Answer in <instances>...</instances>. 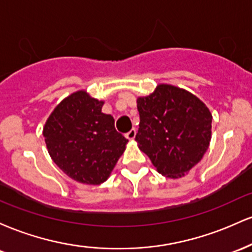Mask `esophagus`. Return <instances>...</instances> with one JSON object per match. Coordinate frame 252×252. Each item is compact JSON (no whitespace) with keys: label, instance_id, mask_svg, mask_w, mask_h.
Listing matches in <instances>:
<instances>
[{"label":"esophagus","instance_id":"1","mask_svg":"<svg viewBox=\"0 0 252 252\" xmlns=\"http://www.w3.org/2000/svg\"><path fill=\"white\" fill-rule=\"evenodd\" d=\"M135 136H136V130L135 129H131L130 131H128L126 134V137L128 138V140H134Z\"/></svg>","mask_w":252,"mask_h":252}]
</instances>
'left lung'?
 Masks as SVG:
<instances>
[{
    "label": "left lung",
    "instance_id": "8db88e82",
    "mask_svg": "<svg viewBox=\"0 0 252 252\" xmlns=\"http://www.w3.org/2000/svg\"><path fill=\"white\" fill-rule=\"evenodd\" d=\"M137 110L135 140L160 174L181 178L201 160L210 146L212 115L199 98L162 84L138 98Z\"/></svg>",
    "mask_w": 252,
    "mask_h": 252
}]
</instances>
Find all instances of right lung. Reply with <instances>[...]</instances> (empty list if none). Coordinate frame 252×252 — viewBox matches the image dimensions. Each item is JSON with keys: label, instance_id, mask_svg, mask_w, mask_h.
Here are the masks:
<instances>
[{"label": "right lung", "instance_id": "right-lung-1", "mask_svg": "<svg viewBox=\"0 0 252 252\" xmlns=\"http://www.w3.org/2000/svg\"><path fill=\"white\" fill-rule=\"evenodd\" d=\"M102 106L103 102L85 91L74 92L54 109L43 128L52 160L82 184L105 181L128 142L115 129L114 117L103 114Z\"/></svg>", "mask_w": 252, "mask_h": 252}]
</instances>
